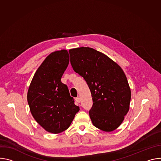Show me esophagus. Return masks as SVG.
I'll use <instances>...</instances> for the list:
<instances>
[{"instance_id":"34e87169","label":"esophagus","mask_w":161,"mask_h":161,"mask_svg":"<svg viewBox=\"0 0 161 161\" xmlns=\"http://www.w3.org/2000/svg\"><path fill=\"white\" fill-rule=\"evenodd\" d=\"M75 100H76V101L77 102V103H80V98L78 97H76V99H75Z\"/></svg>"}]
</instances>
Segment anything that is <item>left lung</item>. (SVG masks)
Instances as JSON below:
<instances>
[{
    "instance_id": "left-lung-1",
    "label": "left lung",
    "mask_w": 161,
    "mask_h": 161,
    "mask_svg": "<svg viewBox=\"0 0 161 161\" xmlns=\"http://www.w3.org/2000/svg\"><path fill=\"white\" fill-rule=\"evenodd\" d=\"M73 70L83 77L93 100L89 115L93 125L111 132L129 109L131 92L122 69L104 53L88 47L69 51Z\"/></svg>"
}]
</instances>
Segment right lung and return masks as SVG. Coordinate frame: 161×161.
Masks as SVG:
<instances>
[{
    "instance_id": "1",
    "label": "right lung",
    "mask_w": 161,
    "mask_h": 161,
    "mask_svg": "<svg viewBox=\"0 0 161 161\" xmlns=\"http://www.w3.org/2000/svg\"><path fill=\"white\" fill-rule=\"evenodd\" d=\"M69 62V55L66 50L50 53L34 74L27 93L34 119L43 129L53 134L68 129L80 110L67 85L61 82Z\"/></svg>"
}]
</instances>
